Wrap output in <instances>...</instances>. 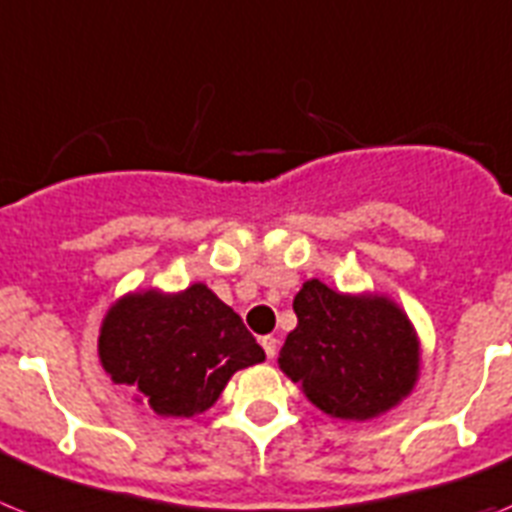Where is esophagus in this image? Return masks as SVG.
I'll return each mask as SVG.
<instances>
[{
    "mask_svg": "<svg viewBox=\"0 0 512 512\" xmlns=\"http://www.w3.org/2000/svg\"><path fill=\"white\" fill-rule=\"evenodd\" d=\"M262 350H265V355H268L270 361H273L275 353H278V340H275L273 335L262 337Z\"/></svg>",
    "mask_w": 512,
    "mask_h": 512,
    "instance_id": "1",
    "label": "esophagus"
}]
</instances>
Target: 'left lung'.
<instances>
[{"mask_svg": "<svg viewBox=\"0 0 512 512\" xmlns=\"http://www.w3.org/2000/svg\"><path fill=\"white\" fill-rule=\"evenodd\" d=\"M293 311L299 324L288 332L278 366L324 415L373 420L415 389L420 340L391 299L332 291L311 278Z\"/></svg>", "mask_w": 512, "mask_h": 512, "instance_id": "1", "label": "left lung"}]
</instances>
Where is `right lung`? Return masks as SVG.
Here are the masks:
<instances>
[{
  "label": "right lung",
  "instance_id": "1",
  "mask_svg": "<svg viewBox=\"0 0 512 512\" xmlns=\"http://www.w3.org/2000/svg\"><path fill=\"white\" fill-rule=\"evenodd\" d=\"M97 353L115 384L162 417L201 415L234 373L265 361L242 317L206 283L121 296L102 319Z\"/></svg>",
  "mask_w": 512,
  "mask_h": 512
}]
</instances>
